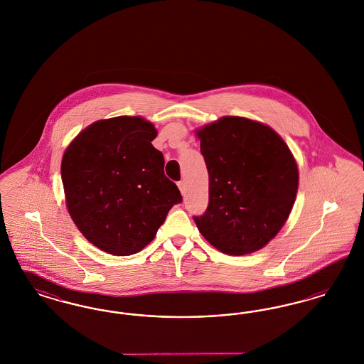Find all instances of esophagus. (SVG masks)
<instances>
[{
  "label": "esophagus",
  "instance_id": "esophagus-1",
  "mask_svg": "<svg viewBox=\"0 0 364 364\" xmlns=\"http://www.w3.org/2000/svg\"><path fill=\"white\" fill-rule=\"evenodd\" d=\"M177 186H178V188L181 191V193H184V192H186V181H184V180L178 181V183H177Z\"/></svg>",
  "mask_w": 364,
  "mask_h": 364
}]
</instances>
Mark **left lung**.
Wrapping results in <instances>:
<instances>
[{"mask_svg":"<svg viewBox=\"0 0 364 364\" xmlns=\"http://www.w3.org/2000/svg\"><path fill=\"white\" fill-rule=\"evenodd\" d=\"M208 172V206L195 215L199 232L229 255L264 247L294 208L299 172L285 141L270 127L226 116L198 129Z\"/></svg>","mask_w":364,"mask_h":364,"instance_id":"8db88e82","label":"left lung"}]
</instances>
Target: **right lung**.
I'll return each instance as SVG.
<instances>
[{"label": "right lung", "instance_id": "1", "mask_svg": "<svg viewBox=\"0 0 364 364\" xmlns=\"http://www.w3.org/2000/svg\"><path fill=\"white\" fill-rule=\"evenodd\" d=\"M156 136L151 122L120 116L91 124L64 153L61 178L70 217L107 254L141 251L183 200L164 173V156L151 144Z\"/></svg>", "mask_w": 364, "mask_h": 364}]
</instances>
